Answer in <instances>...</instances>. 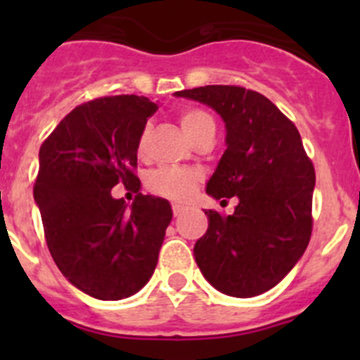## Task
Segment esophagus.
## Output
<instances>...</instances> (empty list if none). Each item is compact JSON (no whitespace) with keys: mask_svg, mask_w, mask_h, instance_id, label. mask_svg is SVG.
Here are the masks:
<instances>
[{"mask_svg":"<svg viewBox=\"0 0 360 360\" xmlns=\"http://www.w3.org/2000/svg\"><path fill=\"white\" fill-rule=\"evenodd\" d=\"M182 212H184V205H180V203H173V214L180 216Z\"/></svg>","mask_w":360,"mask_h":360,"instance_id":"1","label":"esophagus"}]
</instances>
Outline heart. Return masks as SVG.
Instances as JSON below:
<instances>
[{"instance_id": "b5f03b06", "label": "heart", "mask_w": 360, "mask_h": 360, "mask_svg": "<svg viewBox=\"0 0 360 360\" xmlns=\"http://www.w3.org/2000/svg\"><path fill=\"white\" fill-rule=\"evenodd\" d=\"M178 120H180V126L189 141H193L203 129L214 128L211 117L202 110H184ZM148 136L149 128H146L139 139V151L141 153L144 151ZM196 184H198V174L187 169H178V167H162V169L153 171L148 178V186L153 193L171 200L187 198L196 187Z\"/></svg>"}]
</instances>
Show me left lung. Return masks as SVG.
<instances>
[{"label":"left lung","mask_w":360,"mask_h":360,"mask_svg":"<svg viewBox=\"0 0 360 360\" xmlns=\"http://www.w3.org/2000/svg\"><path fill=\"white\" fill-rule=\"evenodd\" d=\"M174 97L221 117L227 149L205 191L214 200L238 198L232 214L205 211L209 227L195 245L196 263L221 294H263L294 269L310 241L316 171L301 135L265 95L240 86H200Z\"/></svg>","instance_id":"obj_1"}]
</instances>
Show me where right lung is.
<instances>
[{
    "mask_svg": "<svg viewBox=\"0 0 360 360\" xmlns=\"http://www.w3.org/2000/svg\"><path fill=\"white\" fill-rule=\"evenodd\" d=\"M157 103L136 95L95 98L72 110L39 149L34 200L53 262L73 287L103 301L136 294L151 279L173 211L135 186L139 139ZM136 187V186H135Z\"/></svg>",
    "mask_w": 360,
    "mask_h": 360,
    "instance_id": "right-lung-1",
    "label": "right lung"
}]
</instances>
